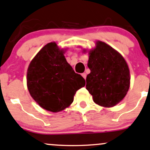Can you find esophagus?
<instances>
[{
    "instance_id": "esophagus-1",
    "label": "esophagus",
    "mask_w": 150,
    "mask_h": 150,
    "mask_svg": "<svg viewBox=\"0 0 150 150\" xmlns=\"http://www.w3.org/2000/svg\"><path fill=\"white\" fill-rule=\"evenodd\" d=\"M82 76L83 77V78H84V79H86V76H87V75H86V73H85V72H84V73L82 74Z\"/></svg>"
}]
</instances>
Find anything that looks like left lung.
<instances>
[{
  "instance_id": "left-lung-1",
  "label": "left lung",
  "mask_w": 150,
  "mask_h": 150,
  "mask_svg": "<svg viewBox=\"0 0 150 150\" xmlns=\"http://www.w3.org/2000/svg\"><path fill=\"white\" fill-rule=\"evenodd\" d=\"M88 67L91 73L86 78V89L96 103L112 107L125 97L130 85L129 70L118 52L98 42L96 49L90 52Z\"/></svg>"
}]
</instances>
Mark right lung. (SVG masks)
<instances>
[{"mask_svg":"<svg viewBox=\"0 0 150 150\" xmlns=\"http://www.w3.org/2000/svg\"><path fill=\"white\" fill-rule=\"evenodd\" d=\"M63 53L54 42L47 44L32 59L27 71L30 95L42 108L52 112L68 107L76 91L86 85Z\"/></svg>","mask_w":150,"mask_h":150,"instance_id":"add662e5","label":"right lung"}]
</instances>
